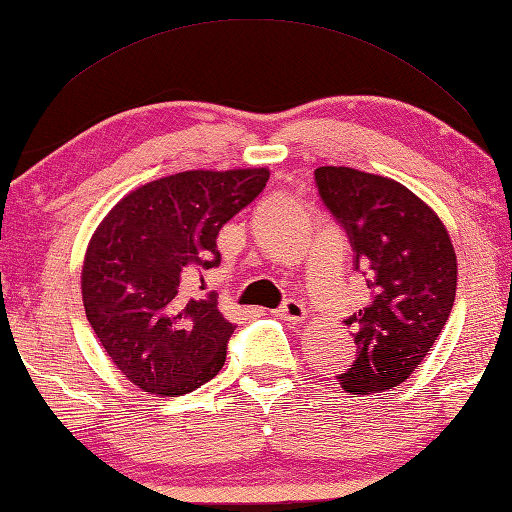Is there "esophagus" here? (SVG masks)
<instances>
[{"mask_svg": "<svg viewBox=\"0 0 512 512\" xmlns=\"http://www.w3.org/2000/svg\"><path fill=\"white\" fill-rule=\"evenodd\" d=\"M275 313L288 322H302L306 315H309V311H306V306L300 300H286Z\"/></svg>", "mask_w": 512, "mask_h": 512, "instance_id": "34e87169", "label": "esophagus"}]
</instances>
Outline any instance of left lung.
Here are the masks:
<instances>
[{"mask_svg":"<svg viewBox=\"0 0 512 512\" xmlns=\"http://www.w3.org/2000/svg\"><path fill=\"white\" fill-rule=\"evenodd\" d=\"M315 183L371 291L369 304L345 320L358 358L340 385L349 394L387 392L414 374L450 318L454 246L439 215L403 183L336 165L318 167Z\"/></svg>","mask_w":512,"mask_h":512,"instance_id":"1","label":"left lung"}]
</instances>
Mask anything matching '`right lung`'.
<instances>
[{"label": "right lung", "mask_w": 512, "mask_h": 512, "mask_svg": "<svg viewBox=\"0 0 512 512\" xmlns=\"http://www.w3.org/2000/svg\"><path fill=\"white\" fill-rule=\"evenodd\" d=\"M268 176L266 167L163 176L100 221L82 264V302L102 349L143 392L188 394L224 367L235 324L217 293L192 297L188 282L219 266V230Z\"/></svg>", "instance_id": "obj_1"}]
</instances>
